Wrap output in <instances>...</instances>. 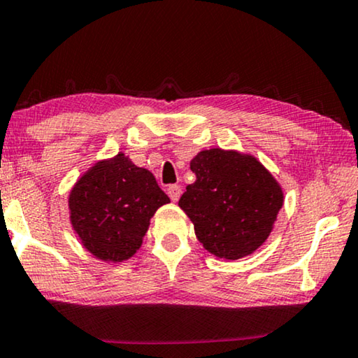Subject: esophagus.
I'll list each match as a JSON object with an SVG mask.
<instances>
[{
	"instance_id": "obj_1",
	"label": "esophagus",
	"mask_w": 358,
	"mask_h": 358,
	"mask_svg": "<svg viewBox=\"0 0 358 358\" xmlns=\"http://www.w3.org/2000/svg\"><path fill=\"white\" fill-rule=\"evenodd\" d=\"M167 193L170 196V199H172L173 203H177V201L180 199V194H181V188L178 185H170L167 188Z\"/></svg>"
}]
</instances>
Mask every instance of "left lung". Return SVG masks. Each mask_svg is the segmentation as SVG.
<instances>
[{
  "instance_id": "1",
  "label": "left lung",
  "mask_w": 358,
  "mask_h": 358,
  "mask_svg": "<svg viewBox=\"0 0 358 358\" xmlns=\"http://www.w3.org/2000/svg\"><path fill=\"white\" fill-rule=\"evenodd\" d=\"M196 181L178 201L209 253L240 259L268 240L284 204V191L255 155L220 148L191 159Z\"/></svg>"
}]
</instances>
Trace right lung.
Returning a JSON list of instances; mask_svg holds the SVG:
<instances>
[{"label":"right lung","mask_w":358,"mask_h":358,"mask_svg":"<svg viewBox=\"0 0 358 358\" xmlns=\"http://www.w3.org/2000/svg\"><path fill=\"white\" fill-rule=\"evenodd\" d=\"M170 198L154 175L118 152L95 162L74 183L69 220L80 243L105 263H123L141 248L150 219Z\"/></svg>","instance_id":"1"}]
</instances>
